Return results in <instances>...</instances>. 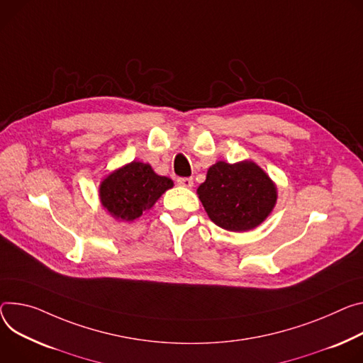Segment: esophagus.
Masks as SVG:
<instances>
[{"mask_svg":"<svg viewBox=\"0 0 363 363\" xmlns=\"http://www.w3.org/2000/svg\"><path fill=\"white\" fill-rule=\"evenodd\" d=\"M178 184L181 186H185V188H192L194 186V179L192 178H178Z\"/></svg>","mask_w":363,"mask_h":363,"instance_id":"34e87169","label":"esophagus"}]
</instances>
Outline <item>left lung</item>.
I'll use <instances>...</instances> for the list:
<instances>
[{
  "mask_svg": "<svg viewBox=\"0 0 363 363\" xmlns=\"http://www.w3.org/2000/svg\"><path fill=\"white\" fill-rule=\"evenodd\" d=\"M196 192L210 220L228 232L257 227L272 213L278 199L272 179L252 160H218Z\"/></svg>",
  "mask_w": 363,
  "mask_h": 363,
  "instance_id": "8db88e82",
  "label": "left lung"
}]
</instances>
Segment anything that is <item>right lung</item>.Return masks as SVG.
Here are the masks:
<instances>
[{
  "label": "right lung",
  "instance_id": "obj_1",
  "mask_svg": "<svg viewBox=\"0 0 363 363\" xmlns=\"http://www.w3.org/2000/svg\"><path fill=\"white\" fill-rule=\"evenodd\" d=\"M172 186V179L155 174L150 164L133 160L104 178L100 185V200L114 218L133 221Z\"/></svg>",
  "mask_w": 363,
  "mask_h": 363
}]
</instances>
